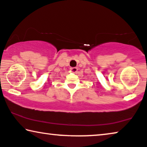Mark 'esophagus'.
I'll return each mask as SVG.
<instances>
[{"label": "esophagus", "instance_id": "esophagus-1", "mask_svg": "<svg viewBox=\"0 0 147 147\" xmlns=\"http://www.w3.org/2000/svg\"><path fill=\"white\" fill-rule=\"evenodd\" d=\"M78 70V68L77 67H72L70 68V72H73V73H75V72H77Z\"/></svg>", "mask_w": 147, "mask_h": 147}]
</instances>
